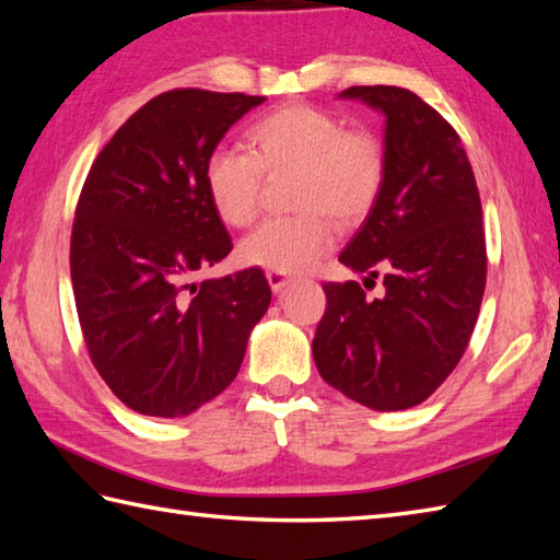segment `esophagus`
<instances>
[{
    "label": "esophagus",
    "instance_id": "obj_1",
    "mask_svg": "<svg viewBox=\"0 0 560 560\" xmlns=\"http://www.w3.org/2000/svg\"><path fill=\"white\" fill-rule=\"evenodd\" d=\"M267 281H269V287H271L273 293L283 291L291 283V279L287 277V273H281V271H267Z\"/></svg>",
    "mask_w": 560,
    "mask_h": 560
}]
</instances>
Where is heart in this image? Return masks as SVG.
<instances>
[{
  "label": "heart",
  "mask_w": 560,
  "mask_h": 560,
  "mask_svg": "<svg viewBox=\"0 0 560 560\" xmlns=\"http://www.w3.org/2000/svg\"><path fill=\"white\" fill-rule=\"evenodd\" d=\"M247 151L217 149L205 163L213 211L233 229L259 213L265 175L295 173L293 201L301 217L269 219L241 243L245 265L303 271L335 245L339 223L361 221L385 185L387 153L371 129H349L313 105H283L247 129Z\"/></svg>",
  "instance_id": "heart-1"
}]
</instances>
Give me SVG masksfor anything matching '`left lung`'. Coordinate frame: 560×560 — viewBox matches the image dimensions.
Returning a JSON list of instances; mask_svg holds the SVG:
<instances>
[{"label": "left lung", "mask_w": 560, "mask_h": 560, "mask_svg": "<svg viewBox=\"0 0 560 560\" xmlns=\"http://www.w3.org/2000/svg\"><path fill=\"white\" fill-rule=\"evenodd\" d=\"M383 110L387 173L341 265L384 273L386 293L364 295L359 281L325 283L327 311L313 355L319 375L375 411L425 401L455 371L477 327L486 289L481 197L459 135L416 93L351 86Z\"/></svg>", "instance_id": "obj_1"}]
</instances>
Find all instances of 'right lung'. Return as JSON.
I'll return each mask as SVG.
<instances>
[{
  "label": "right lung",
  "mask_w": 560,
  "mask_h": 560,
  "mask_svg": "<svg viewBox=\"0 0 560 560\" xmlns=\"http://www.w3.org/2000/svg\"><path fill=\"white\" fill-rule=\"evenodd\" d=\"M261 101L165 91L117 129L81 187L69 267L83 341L113 395L144 416L175 419L221 395L269 307L259 267L192 281L233 249L205 163Z\"/></svg>",
  "instance_id": "right-lung-1"
}]
</instances>
